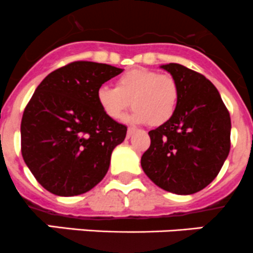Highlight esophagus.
Returning <instances> with one entry per match:
<instances>
[{"instance_id": "esophagus-1", "label": "esophagus", "mask_w": 253, "mask_h": 253, "mask_svg": "<svg viewBox=\"0 0 253 253\" xmlns=\"http://www.w3.org/2000/svg\"><path fill=\"white\" fill-rule=\"evenodd\" d=\"M135 130H136L135 127H129V129H127V131H126V137L131 136V135L135 132Z\"/></svg>"}]
</instances>
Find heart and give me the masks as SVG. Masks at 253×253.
Masks as SVG:
<instances>
[{"label": "heart", "mask_w": 253, "mask_h": 253, "mask_svg": "<svg viewBox=\"0 0 253 253\" xmlns=\"http://www.w3.org/2000/svg\"><path fill=\"white\" fill-rule=\"evenodd\" d=\"M178 97V84L173 77L146 69L127 70L118 77L116 88L102 86L97 91L99 107L109 118H123L131 102V122H147L154 126L172 118Z\"/></svg>", "instance_id": "b5f03b06"}]
</instances>
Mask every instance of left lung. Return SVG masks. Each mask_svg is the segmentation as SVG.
I'll return each mask as SVG.
<instances>
[{"label": "left lung", "instance_id": "1", "mask_svg": "<svg viewBox=\"0 0 253 253\" xmlns=\"http://www.w3.org/2000/svg\"><path fill=\"white\" fill-rule=\"evenodd\" d=\"M177 81L178 103L172 118L150 130L141 156L145 174L164 191L188 196L214 181L230 151V114L216 87L179 64L161 65Z\"/></svg>", "mask_w": 253, "mask_h": 253}]
</instances>
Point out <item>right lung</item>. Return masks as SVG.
I'll list each match as a JSON object with an SVG mask.
<instances>
[{
  "label": "right lung",
  "instance_id": "1",
  "mask_svg": "<svg viewBox=\"0 0 253 253\" xmlns=\"http://www.w3.org/2000/svg\"><path fill=\"white\" fill-rule=\"evenodd\" d=\"M123 69L75 61L47 75L24 109L22 156L37 181L55 196L91 191L108 172L126 126L97 101L99 87Z\"/></svg>",
  "mask_w": 253,
  "mask_h": 253
}]
</instances>
